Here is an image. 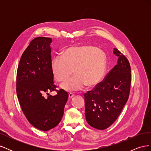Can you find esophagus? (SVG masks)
<instances>
[{
  "instance_id": "esophagus-1",
  "label": "esophagus",
  "mask_w": 151,
  "mask_h": 151,
  "mask_svg": "<svg viewBox=\"0 0 151 151\" xmlns=\"http://www.w3.org/2000/svg\"><path fill=\"white\" fill-rule=\"evenodd\" d=\"M74 94H73L72 93H68V98H72V97H74Z\"/></svg>"
}]
</instances>
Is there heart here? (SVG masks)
Instances as JSON below:
<instances>
[{
  "instance_id": "1",
  "label": "heart",
  "mask_w": 151,
  "mask_h": 151,
  "mask_svg": "<svg viewBox=\"0 0 151 151\" xmlns=\"http://www.w3.org/2000/svg\"><path fill=\"white\" fill-rule=\"evenodd\" d=\"M106 57L98 48L84 45L65 50L62 56L54 57L51 68L55 79L65 81L74 72L75 74L61 86L65 91H77L85 85L91 87L98 84L106 69Z\"/></svg>"
}]
</instances>
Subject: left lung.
Segmentation results:
<instances>
[{
    "label": "left lung",
    "mask_w": 151,
    "mask_h": 151,
    "mask_svg": "<svg viewBox=\"0 0 151 151\" xmlns=\"http://www.w3.org/2000/svg\"><path fill=\"white\" fill-rule=\"evenodd\" d=\"M113 53L118 57L117 64L103 81L84 94L86 121L99 130L107 129L116 121L130 94V63L118 49L114 48Z\"/></svg>",
    "instance_id": "8db88e82"
}]
</instances>
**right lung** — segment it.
Segmentation results:
<instances>
[{
	"mask_svg": "<svg viewBox=\"0 0 151 151\" xmlns=\"http://www.w3.org/2000/svg\"><path fill=\"white\" fill-rule=\"evenodd\" d=\"M50 38L37 37L30 42L18 65L16 92L22 111L32 125L43 131L53 129L60 122L68 94L57 90L51 68ZM57 91L55 96L49 92ZM48 94V98L44 94Z\"/></svg>",
	"mask_w": 151,
	"mask_h": 151,
	"instance_id": "obj_1",
	"label": "right lung"
}]
</instances>
